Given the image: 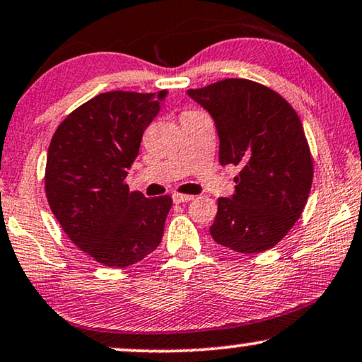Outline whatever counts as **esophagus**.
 Returning <instances> with one entry per match:
<instances>
[{"instance_id":"1","label":"esophagus","mask_w":362,"mask_h":362,"mask_svg":"<svg viewBox=\"0 0 362 362\" xmlns=\"http://www.w3.org/2000/svg\"><path fill=\"white\" fill-rule=\"evenodd\" d=\"M172 200H173V204H185V202L194 200V197L187 195V194H173Z\"/></svg>"}]
</instances>
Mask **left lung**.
Segmentation results:
<instances>
[{
	"label": "left lung",
	"mask_w": 362,
	"mask_h": 362,
	"mask_svg": "<svg viewBox=\"0 0 362 362\" xmlns=\"http://www.w3.org/2000/svg\"><path fill=\"white\" fill-rule=\"evenodd\" d=\"M187 94L215 120L221 165L242 168L231 199H218L210 235L233 252H267L293 228L311 190L313 158L296 110L248 79H223Z\"/></svg>",
	"instance_id": "1"
}]
</instances>
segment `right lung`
Segmentation results:
<instances>
[{
  "instance_id": "1",
  "label": "right lung",
  "mask_w": 362,
  "mask_h": 362,
  "mask_svg": "<svg viewBox=\"0 0 362 362\" xmlns=\"http://www.w3.org/2000/svg\"><path fill=\"white\" fill-rule=\"evenodd\" d=\"M165 95L99 94L72 110L51 139L45 177L51 211L71 242L105 267L136 264L162 240L172 199H146L129 190L125 177Z\"/></svg>"
}]
</instances>
